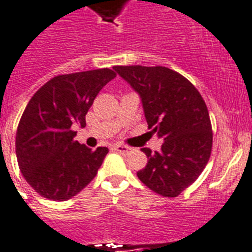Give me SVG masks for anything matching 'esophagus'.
<instances>
[{
  "instance_id": "1",
  "label": "esophagus",
  "mask_w": 252,
  "mask_h": 252,
  "mask_svg": "<svg viewBox=\"0 0 252 252\" xmlns=\"http://www.w3.org/2000/svg\"><path fill=\"white\" fill-rule=\"evenodd\" d=\"M114 149H116L118 153H122V155H125V153H128V152L131 151L130 147H127V145H122V144L114 145Z\"/></svg>"
}]
</instances>
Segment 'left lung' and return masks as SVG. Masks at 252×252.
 <instances>
[{
	"mask_svg": "<svg viewBox=\"0 0 252 252\" xmlns=\"http://www.w3.org/2000/svg\"><path fill=\"white\" fill-rule=\"evenodd\" d=\"M140 95L148 127L163 138L159 152L143 148L148 163L136 172L163 197H178L196 182L213 149V128L205 100L186 77L166 66H113Z\"/></svg>",
	"mask_w": 252,
	"mask_h": 252,
	"instance_id": "obj_1",
	"label": "left lung"
}]
</instances>
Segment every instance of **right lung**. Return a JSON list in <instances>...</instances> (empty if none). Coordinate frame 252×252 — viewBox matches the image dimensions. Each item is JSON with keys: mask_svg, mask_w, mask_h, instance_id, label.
Wrapping results in <instances>:
<instances>
[{"mask_svg": "<svg viewBox=\"0 0 252 252\" xmlns=\"http://www.w3.org/2000/svg\"><path fill=\"white\" fill-rule=\"evenodd\" d=\"M114 77L109 68L60 74L27 104L16 131V158L24 179L39 196L66 201L95 178L108 148L91 151L80 144L72 126H86L95 97Z\"/></svg>", "mask_w": 252, "mask_h": 252, "instance_id": "obj_1", "label": "right lung"}]
</instances>
